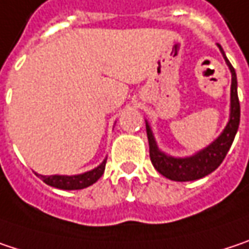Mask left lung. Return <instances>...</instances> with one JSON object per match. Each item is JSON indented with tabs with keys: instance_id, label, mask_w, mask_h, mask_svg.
I'll use <instances>...</instances> for the list:
<instances>
[{
	"instance_id": "obj_1",
	"label": "left lung",
	"mask_w": 249,
	"mask_h": 249,
	"mask_svg": "<svg viewBox=\"0 0 249 249\" xmlns=\"http://www.w3.org/2000/svg\"><path fill=\"white\" fill-rule=\"evenodd\" d=\"M222 55L225 58V62L230 66L231 75H232V82H231V116L227 127L224 129L221 136L213 142L207 149L201 150L200 153L186 157V159H174L169 157L164 153L157 149V144L154 142V137L151 134L150 126L146 124V132H147V139H149V151H150V160L160 174L167 177L174 181H191V180H198L203 178L207 174L213 173L222 163L225 159L227 153L230 150L234 137L237 134L238 126H240V100H238V92H237V75L235 69L232 65L227 59L222 48Z\"/></svg>"
}]
</instances>
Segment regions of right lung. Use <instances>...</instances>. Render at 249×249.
I'll use <instances>...</instances> for the list:
<instances>
[{
	"label": "right lung",
	"mask_w": 249,
	"mask_h": 249,
	"mask_svg": "<svg viewBox=\"0 0 249 249\" xmlns=\"http://www.w3.org/2000/svg\"><path fill=\"white\" fill-rule=\"evenodd\" d=\"M106 160H103V163L98 166L96 169H93L92 171L83 173L79 176H41L36 174L38 177L42 178L45 184L55 188H61V190H82L86 187L92 186L93 183H96L99 178L102 177L105 167H106Z\"/></svg>",
	"instance_id": "1"
}]
</instances>
